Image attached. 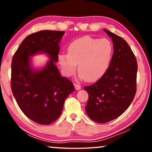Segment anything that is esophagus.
<instances>
[{"instance_id":"1","label":"esophagus","mask_w":152,"mask_h":152,"mask_svg":"<svg viewBox=\"0 0 152 152\" xmlns=\"http://www.w3.org/2000/svg\"><path fill=\"white\" fill-rule=\"evenodd\" d=\"M74 86H75V88H76V90H79L81 88V86H80L79 84H75Z\"/></svg>"}]
</instances>
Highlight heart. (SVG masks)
<instances>
[{
    "mask_svg": "<svg viewBox=\"0 0 152 152\" xmlns=\"http://www.w3.org/2000/svg\"><path fill=\"white\" fill-rule=\"evenodd\" d=\"M113 53L114 46L107 38L83 36L71 41L68 46V53H60L58 59L65 76L74 75L78 64L80 77L95 81L108 70Z\"/></svg>",
    "mask_w": 152,
    "mask_h": 152,
    "instance_id": "obj_1",
    "label": "heart"
}]
</instances>
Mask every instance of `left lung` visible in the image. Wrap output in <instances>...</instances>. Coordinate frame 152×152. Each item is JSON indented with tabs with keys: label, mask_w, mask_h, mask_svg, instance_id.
<instances>
[{
	"label": "left lung",
	"mask_w": 152,
	"mask_h": 152,
	"mask_svg": "<svg viewBox=\"0 0 152 152\" xmlns=\"http://www.w3.org/2000/svg\"><path fill=\"white\" fill-rule=\"evenodd\" d=\"M114 43L111 64L102 78L84 87L88 94L85 107L91 119L100 124L118 118L132 104L137 92V61L124 39L104 29Z\"/></svg>",
	"instance_id": "obj_1"
}]
</instances>
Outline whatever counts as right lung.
<instances>
[{
    "instance_id": "obj_1",
    "label": "right lung",
    "mask_w": 152,
    "mask_h": 152,
    "mask_svg": "<svg viewBox=\"0 0 152 152\" xmlns=\"http://www.w3.org/2000/svg\"><path fill=\"white\" fill-rule=\"evenodd\" d=\"M64 31H41L28 36L13 55L11 63V90L23 114L36 123L47 125L61 114L64 102L75 88L62 77L58 61L59 43ZM48 54L50 60L41 70L31 67V56Z\"/></svg>"
}]
</instances>
